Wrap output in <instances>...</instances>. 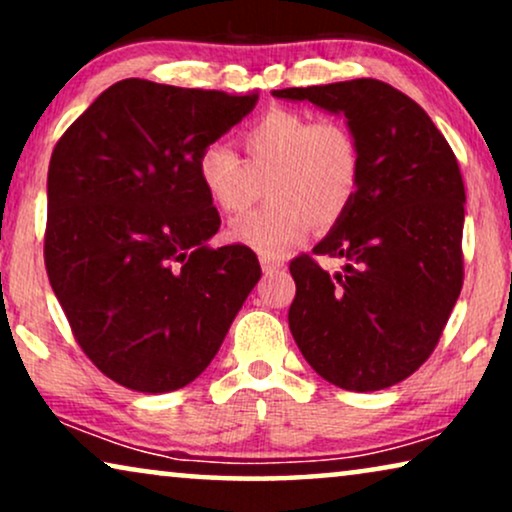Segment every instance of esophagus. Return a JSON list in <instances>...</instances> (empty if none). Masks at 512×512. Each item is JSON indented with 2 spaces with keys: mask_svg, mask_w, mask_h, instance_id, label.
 <instances>
[{
  "mask_svg": "<svg viewBox=\"0 0 512 512\" xmlns=\"http://www.w3.org/2000/svg\"><path fill=\"white\" fill-rule=\"evenodd\" d=\"M261 268H263V275H277V272L284 270V265L277 261H270V258H261Z\"/></svg>",
  "mask_w": 512,
  "mask_h": 512,
  "instance_id": "obj_1",
  "label": "esophagus"
}]
</instances>
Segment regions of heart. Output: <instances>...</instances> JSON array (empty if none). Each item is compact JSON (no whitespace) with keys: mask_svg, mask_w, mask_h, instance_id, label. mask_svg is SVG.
I'll use <instances>...</instances> for the list:
<instances>
[{"mask_svg":"<svg viewBox=\"0 0 512 512\" xmlns=\"http://www.w3.org/2000/svg\"><path fill=\"white\" fill-rule=\"evenodd\" d=\"M247 163L226 144H209L198 156V177L221 212L240 214L261 198L268 205L230 223V240L263 258H284L314 223L331 228L352 205L361 184V149L340 121H314L275 109L240 137Z\"/></svg>","mask_w":512,"mask_h":512,"instance_id":"1","label":"heart"}]
</instances>
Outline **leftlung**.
Instances as JSON below:
<instances>
[{
	"label": "left lung",
	"instance_id": "obj_1",
	"mask_svg": "<svg viewBox=\"0 0 512 512\" xmlns=\"http://www.w3.org/2000/svg\"><path fill=\"white\" fill-rule=\"evenodd\" d=\"M345 116L361 149L359 193L314 247L328 275L291 263L289 328L305 361L347 391H380L415 373L438 345L464 279V181L429 114L377 79L272 90Z\"/></svg>",
	"mask_w": 512,
	"mask_h": 512
}]
</instances>
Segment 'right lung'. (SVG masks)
<instances>
[{
  "mask_svg": "<svg viewBox=\"0 0 512 512\" xmlns=\"http://www.w3.org/2000/svg\"><path fill=\"white\" fill-rule=\"evenodd\" d=\"M256 102L125 79L55 144L48 279L83 352L123 387L191 384L261 279L254 251L209 244L221 219L198 177L200 151Z\"/></svg>",
  "mask_w": 512,
  "mask_h": 512,
  "instance_id": "add662e5",
  "label": "right lung"
}]
</instances>
